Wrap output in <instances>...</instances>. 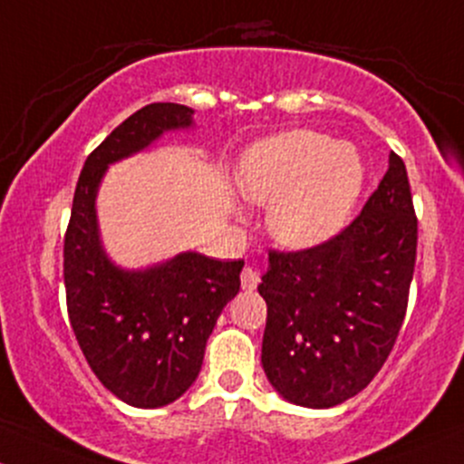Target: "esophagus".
I'll use <instances>...</instances> for the list:
<instances>
[{
  "label": "esophagus",
  "mask_w": 464,
  "mask_h": 464,
  "mask_svg": "<svg viewBox=\"0 0 464 464\" xmlns=\"http://www.w3.org/2000/svg\"><path fill=\"white\" fill-rule=\"evenodd\" d=\"M240 279H242V288H244V290H256V286L259 284V273L253 271L251 266H246V268H244V271H242Z\"/></svg>",
  "instance_id": "34e87169"
}]
</instances>
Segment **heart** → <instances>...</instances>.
Returning <instances> with one entry per match:
<instances>
[{
  "instance_id": "1",
  "label": "heart",
  "mask_w": 464,
  "mask_h": 464,
  "mask_svg": "<svg viewBox=\"0 0 464 464\" xmlns=\"http://www.w3.org/2000/svg\"><path fill=\"white\" fill-rule=\"evenodd\" d=\"M363 178V160L353 145L322 131L290 130L248 147L237 187L253 205H268L266 228L279 246L306 251L348 224Z\"/></svg>"
}]
</instances>
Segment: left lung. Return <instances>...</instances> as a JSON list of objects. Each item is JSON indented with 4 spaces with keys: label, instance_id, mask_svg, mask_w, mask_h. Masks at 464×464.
I'll return each instance as SVG.
<instances>
[{
    "label": "left lung",
    "instance_id": "left-lung-1",
    "mask_svg": "<svg viewBox=\"0 0 464 464\" xmlns=\"http://www.w3.org/2000/svg\"><path fill=\"white\" fill-rule=\"evenodd\" d=\"M419 222L405 162L390 165L363 211L314 248L268 253L262 368L288 403L325 410L359 394L394 348L416 264Z\"/></svg>",
    "mask_w": 464,
    "mask_h": 464
}]
</instances>
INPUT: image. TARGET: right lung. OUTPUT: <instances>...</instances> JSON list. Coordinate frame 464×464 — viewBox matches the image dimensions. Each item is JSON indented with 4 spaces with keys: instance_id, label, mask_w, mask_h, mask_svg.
Masks as SVG:
<instances>
[{
    "instance_id": "add662e5",
    "label": "right lung",
    "mask_w": 464,
    "mask_h": 464,
    "mask_svg": "<svg viewBox=\"0 0 464 464\" xmlns=\"http://www.w3.org/2000/svg\"><path fill=\"white\" fill-rule=\"evenodd\" d=\"M191 127L193 110L178 103L145 105L125 119L85 160L65 233V299L76 341L101 383L140 410L174 403L198 379L208 334L240 290L244 262L185 251L147 268L119 266L101 242L96 196L110 165Z\"/></svg>"
}]
</instances>
